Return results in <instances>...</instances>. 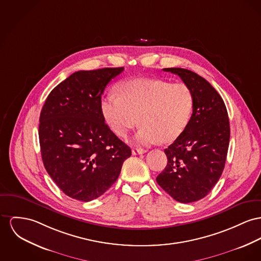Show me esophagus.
I'll use <instances>...</instances> for the list:
<instances>
[{"label": "esophagus", "mask_w": 261, "mask_h": 261, "mask_svg": "<svg viewBox=\"0 0 261 261\" xmlns=\"http://www.w3.org/2000/svg\"><path fill=\"white\" fill-rule=\"evenodd\" d=\"M132 152H133L134 155H138V154H143V153H145L146 150H145V149H142V148H134Z\"/></svg>", "instance_id": "obj_1"}]
</instances>
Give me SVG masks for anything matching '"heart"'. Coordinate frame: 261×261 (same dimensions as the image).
<instances>
[{
	"mask_svg": "<svg viewBox=\"0 0 261 261\" xmlns=\"http://www.w3.org/2000/svg\"><path fill=\"white\" fill-rule=\"evenodd\" d=\"M118 94H110L102 100L105 120L121 138H125L139 122L136 141L140 145L171 143L190 122L194 96L191 88L183 82L130 79L118 86Z\"/></svg>",
	"mask_w": 261,
	"mask_h": 261,
	"instance_id": "obj_1",
	"label": "heart"
}]
</instances>
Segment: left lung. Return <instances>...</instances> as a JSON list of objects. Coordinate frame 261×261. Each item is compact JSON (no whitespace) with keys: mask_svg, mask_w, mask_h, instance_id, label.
Listing matches in <instances>:
<instances>
[{"mask_svg":"<svg viewBox=\"0 0 261 261\" xmlns=\"http://www.w3.org/2000/svg\"><path fill=\"white\" fill-rule=\"evenodd\" d=\"M163 71L178 75L191 88L194 106L185 130L164 149L167 165L156 181L177 202L192 203L208 195L225 168L230 136L227 111L216 89L197 73Z\"/></svg>","mask_w":261,"mask_h":261,"instance_id":"8db88e82","label":"left lung"}]
</instances>
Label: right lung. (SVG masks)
<instances>
[{
	"instance_id": "right-lung-1",
	"label": "right lung",
	"mask_w": 261,
	"mask_h": 261,
	"mask_svg": "<svg viewBox=\"0 0 261 261\" xmlns=\"http://www.w3.org/2000/svg\"><path fill=\"white\" fill-rule=\"evenodd\" d=\"M123 67L77 71L53 89L42 107L38 136L43 165L70 198L89 202L118 179L130 148L105 123L101 98Z\"/></svg>"
}]
</instances>
